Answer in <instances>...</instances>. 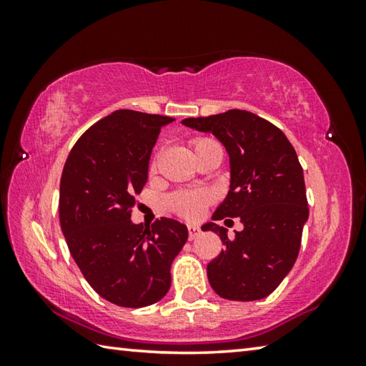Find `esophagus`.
<instances>
[{"label":"esophagus","mask_w":366,"mask_h":366,"mask_svg":"<svg viewBox=\"0 0 366 366\" xmlns=\"http://www.w3.org/2000/svg\"><path fill=\"white\" fill-rule=\"evenodd\" d=\"M187 232H189V240H194V239L198 237V235H200V229L195 227V226H189Z\"/></svg>","instance_id":"esophagus-1"}]
</instances>
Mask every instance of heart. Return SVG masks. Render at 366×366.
I'll list each match as a JSON object with an SVG mask.
<instances>
[{
  "label": "heart",
  "instance_id": "heart-1",
  "mask_svg": "<svg viewBox=\"0 0 366 366\" xmlns=\"http://www.w3.org/2000/svg\"><path fill=\"white\" fill-rule=\"evenodd\" d=\"M192 148H194L195 157L198 154L205 153L212 148H221L219 144L213 139L208 137H198L192 142ZM157 163H152V169H154ZM209 195L207 192H190V190H181L176 192V194L169 195L168 198V207L174 212L176 214L182 216L185 219H195L202 214L203 209L209 203Z\"/></svg>",
  "mask_w": 366,
  "mask_h": 366
}]
</instances>
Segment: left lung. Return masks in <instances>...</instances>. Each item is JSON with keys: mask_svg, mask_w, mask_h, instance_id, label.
Listing matches in <instances>:
<instances>
[{"mask_svg": "<svg viewBox=\"0 0 366 366\" xmlns=\"http://www.w3.org/2000/svg\"><path fill=\"white\" fill-rule=\"evenodd\" d=\"M182 124L212 132L226 147L231 189L213 219L239 216L244 224L234 239L214 222L202 227L219 234L224 245L207 266L208 281L222 299H264L292 269L308 219L303 169L294 147L274 124L242 109L187 117Z\"/></svg>", "mask_w": 366, "mask_h": 366, "instance_id": "left-lung-1", "label": "left lung"}]
</instances>
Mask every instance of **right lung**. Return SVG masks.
I'll list each match as a JSON object with an SVG mask.
<instances>
[{"mask_svg":"<svg viewBox=\"0 0 366 366\" xmlns=\"http://www.w3.org/2000/svg\"><path fill=\"white\" fill-rule=\"evenodd\" d=\"M172 121L117 109L86 129L66 159L61 229L86 282L114 305L140 308L163 299L172 259L187 242V227L179 221L161 218L148 229L131 221L152 148Z\"/></svg>","mask_w":366,"mask_h":366,"instance_id":"1","label":"right lung"}]
</instances>
